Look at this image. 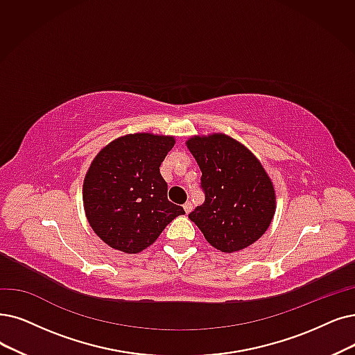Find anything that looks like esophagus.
<instances>
[{
  "instance_id": "esophagus-1",
  "label": "esophagus",
  "mask_w": 355,
  "mask_h": 355,
  "mask_svg": "<svg viewBox=\"0 0 355 355\" xmlns=\"http://www.w3.org/2000/svg\"><path fill=\"white\" fill-rule=\"evenodd\" d=\"M183 209H185L187 214H189V212L192 211V204H191V202H187L185 205H183Z\"/></svg>"
}]
</instances>
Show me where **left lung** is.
I'll return each mask as SVG.
<instances>
[{"label": "left lung", "instance_id": "1", "mask_svg": "<svg viewBox=\"0 0 355 355\" xmlns=\"http://www.w3.org/2000/svg\"><path fill=\"white\" fill-rule=\"evenodd\" d=\"M187 147L201 168L205 192V202L191 212L189 220L212 248L225 253L257 242L277 208L274 183L257 155L221 132L193 135Z\"/></svg>", "mask_w": 355, "mask_h": 355}]
</instances>
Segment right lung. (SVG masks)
<instances>
[{"label":"right lung","mask_w":355,"mask_h":355,"mask_svg":"<svg viewBox=\"0 0 355 355\" xmlns=\"http://www.w3.org/2000/svg\"><path fill=\"white\" fill-rule=\"evenodd\" d=\"M175 137L151 132L113 139L97 153L83 182V205L93 232L112 249L138 253L151 246L182 207L167 200L160 164Z\"/></svg>","instance_id":"add662e5"}]
</instances>
